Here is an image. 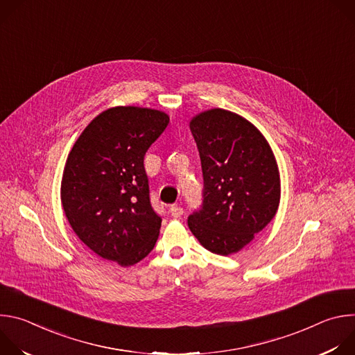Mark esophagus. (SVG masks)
<instances>
[{
    "instance_id": "obj_1",
    "label": "esophagus",
    "mask_w": 355,
    "mask_h": 355,
    "mask_svg": "<svg viewBox=\"0 0 355 355\" xmlns=\"http://www.w3.org/2000/svg\"><path fill=\"white\" fill-rule=\"evenodd\" d=\"M170 214H171V216H173L174 219H180V218L182 216L184 211H182V208H181V207H178V205H173V207L170 208Z\"/></svg>"
}]
</instances>
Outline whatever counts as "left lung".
Returning <instances> with one entry per match:
<instances>
[{"instance_id": "left-lung-1", "label": "left lung", "mask_w": 355, "mask_h": 355, "mask_svg": "<svg viewBox=\"0 0 355 355\" xmlns=\"http://www.w3.org/2000/svg\"><path fill=\"white\" fill-rule=\"evenodd\" d=\"M189 128L204 173V204L188 218L189 230L211 252L234 254L278 211L281 178L275 156L254 125L227 110L199 112Z\"/></svg>"}]
</instances>
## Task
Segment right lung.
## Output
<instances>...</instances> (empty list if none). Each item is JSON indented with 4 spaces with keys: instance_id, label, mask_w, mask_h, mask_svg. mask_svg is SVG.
<instances>
[{
    "instance_id": "add662e5",
    "label": "right lung",
    "mask_w": 355,
    "mask_h": 355,
    "mask_svg": "<svg viewBox=\"0 0 355 355\" xmlns=\"http://www.w3.org/2000/svg\"><path fill=\"white\" fill-rule=\"evenodd\" d=\"M168 122L159 110L108 108L81 132L64 166L60 196L71 229L121 267L143 260L160 234L143 160Z\"/></svg>"
}]
</instances>
